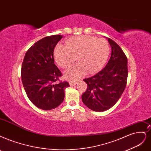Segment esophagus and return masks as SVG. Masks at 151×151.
<instances>
[{"mask_svg": "<svg viewBox=\"0 0 151 151\" xmlns=\"http://www.w3.org/2000/svg\"><path fill=\"white\" fill-rule=\"evenodd\" d=\"M76 84V82H73V81H70V85L71 86H75Z\"/></svg>", "mask_w": 151, "mask_h": 151, "instance_id": "34e87169", "label": "esophagus"}]
</instances>
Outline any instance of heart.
I'll return each instance as SVG.
<instances>
[{
  "label": "heart",
  "mask_w": 151,
  "mask_h": 151,
  "mask_svg": "<svg viewBox=\"0 0 151 151\" xmlns=\"http://www.w3.org/2000/svg\"><path fill=\"white\" fill-rule=\"evenodd\" d=\"M110 52L107 40L103 38L81 35L70 38L66 46L58 45L54 51L57 63L63 68H68L76 60L79 64L71 67L65 73V77L73 81L80 79L88 72L93 74L99 71L106 63Z\"/></svg>",
  "instance_id": "1"
}]
</instances>
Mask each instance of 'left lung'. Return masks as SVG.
<instances>
[{
  "label": "left lung",
  "instance_id": "1",
  "mask_svg": "<svg viewBox=\"0 0 151 151\" xmlns=\"http://www.w3.org/2000/svg\"><path fill=\"white\" fill-rule=\"evenodd\" d=\"M106 38L111 48L107 65L95 75L83 80L88 88L82 94V101L97 112L106 111L117 103L125 90L128 75L126 56L114 41Z\"/></svg>",
  "mask_w": 151,
  "mask_h": 151
}]
</instances>
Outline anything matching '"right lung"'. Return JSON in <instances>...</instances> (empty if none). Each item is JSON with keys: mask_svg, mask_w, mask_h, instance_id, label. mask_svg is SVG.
I'll use <instances>...</instances> for the list:
<instances>
[{"mask_svg": "<svg viewBox=\"0 0 151 151\" xmlns=\"http://www.w3.org/2000/svg\"><path fill=\"white\" fill-rule=\"evenodd\" d=\"M63 35L44 37L28 50L22 65L21 77L27 95L35 106L51 110L60 106L65 98L67 81L55 83L61 73L55 65L54 48Z\"/></svg>", "mask_w": 151, "mask_h": 151, "instance_id": "obj_1", "label": "right lung"}]
</instances>
